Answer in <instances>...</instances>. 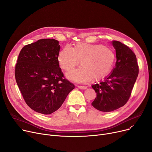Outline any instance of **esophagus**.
<instances>
[{
	"label": "esophagus",
	"instance_id": "esophagus-1",
	"mask_svg": "<svg viewBox=\"0 0 152 152\" xmlns=\"http://www.w3.org/2000/svg\"><path fill=\"white\" fill-rule=\"evenodd\" d=\"M77 87L79 89H87V87L84 86H77Z\"/></svg>",
	"mask_w": 152,
	"mask_h": 152
}]
</instances>
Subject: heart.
<instances>
[{
    "label": "heart",
    "instance_id": "1",
    "mask_svg": "<svg viewBox=\"0 0 152 152\" xmlns=\"http://www.w3.org/2000/svg\"><path fill=\"white\" fill-rule=\"evenodd\" d=\"M116 60V55L111 48L103 44L76 43L73 49L66 45L60 51L58 61L60 67L70 71L81 61L82 66L69 72L67 77L77 82L91 79L100 81L106 78L111 72Z\"/></svg>",
    "mask_w": 152,
    "mask_h": 152
}]
</instances>
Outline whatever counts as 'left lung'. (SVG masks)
I'll return each instance as SVG.
<instances>
[{"label": "left lung", "mask_w": 152, "mask_h": 152, "mask_svg": "<svg viewBox=\"0 0 152 152\" xmlns=\"http://www.w3.org/2000/svg\"><path fill=\"white\" fill-rule=\"evenodd\" d=\"M116 61L112 73L103 81L92 86L97 97L92 105L97 110L110 112L118 109L129 100L139 74L136 56L130 48L113 41Z\"/></svg>", "instance_id": "1"}]
</instances>
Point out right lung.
<instances>
[{"label": "right lung", "mask_w": 152, "mask_h": 152, "mask_svg": "<svg viewBox=\"0 0 152 152\" xmlns=\"http://www.w3.org/2000/svg\"><path fill=\"white\" fill-rule=\"evenodd\" d=\"M58 43L53 39H42L26 45L15 65V79L23 97L39 113L49 115L57 111L75 89L59 66Z\"/></svg>", "instance_id": "1"}]
</instances>
